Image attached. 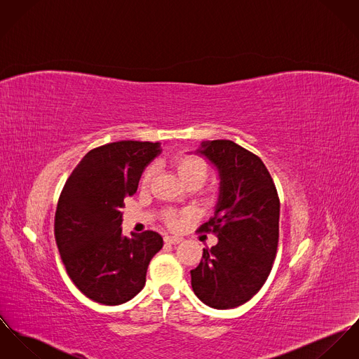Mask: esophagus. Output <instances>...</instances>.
<instances>
[{
	"label": "esophagus",
	"mask_w": 359,
	"mask_h": 359,
	"mask_svg": "<svg viewBox=\"0 0 359 359\" xmlns=\"http://www.w3.org/2000/svg\"><path fill=\"white\" fill-rule=\"evenodd\" d=\"M164 241H165L166 245H179L183 239L179 236H165Z\"/></svg>",
	"instance_id": "34e87169"
}]
</instances>
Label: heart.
Here are the masks:
<instances>
[{"label":"heart","mask_w":359,"mask_h":359,"mask_svg":"<svg viewBox=\"0 0 359 359\" xmlns=\"http://www.w3.org/2000/svg\"><path fill=\"white\" fill-rule=\"evenodd\" d=\"M173 164L177 170V175L180 176V179L184 183L199 182L202 184L208 176V164L205 163L203 158H201L198 156H193V154L177 156L175 158ZM153 173H154V166H147L144 169V172L142 173V177H140L142 187H147L150 184ZM180 219H182L180 213H176V212H166L165 213V222L169 226H177Z\"/></svg>","instance_id":"b5f03b06"}]
</instances>
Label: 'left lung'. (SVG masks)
<instances>
[{"mask_svg": "<svg viewBox=\"0 0 359 359\" xmlns=\"http://www.w3.org/2000/svg\"><path fill=\"white\" fill-rule=\"evenodd\" d=\"M217 166L220 195L215 216L199 226L219 243L203 248L191 271L195 295L215 309L246 304L265 284L276 258L280 199L258 156L232 140L202 142L198 150Z\"/></svg>", "mask_w": 359, "mask_h": 359, "instance_id": "8db88e82", "label": "left lung"}]
</instances>
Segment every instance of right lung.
<instances>
[{
  "mask_svg": "<svg viewBox=\"0 0 359 359\" xmlns=\"http://www.w3.org/2000/svg\"><path fill=\"white\" fill-rule=\"evenodd\" d=\"M160 143L120 140L90 150L67 179L55 216V238L69 278L94 302L121 304L146 283L150 259L163 248L154 231L121 235L124 199L138 190Z\"/></svg>",
  "mask_w": 359,
  "mask_h": 359,
  "instance_id": "right-lung-1",
  "label": "right lung"
}]
</instances>
